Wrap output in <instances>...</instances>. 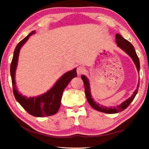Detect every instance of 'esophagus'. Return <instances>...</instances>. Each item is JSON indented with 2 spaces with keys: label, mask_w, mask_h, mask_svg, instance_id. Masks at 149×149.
I'll return each mask as SVG.
<instances>
[{
  "label": "esophagus",
  "mask_w": 149,
  "mask_h": 149,
  "mask_svg": "<svg viewBox=\"0 0 149 149\" xmlns=\"http://www.w3.org/2000/svg\"><path fill=\"white\" fill-rule=\"evenodd\" d=\"M76 71H77V74H78V76L84 73V72L85 71L84 66H83L81 65L78 66L77 70H76Z\"/></svg>",
  "instance_id": "34e87169"
}]
</instances>
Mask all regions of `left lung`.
I'll return each mask as SVG.
<instances>
[{
  "instance_id": "1",
  "label": "left lung",
  "mask_w": 149,
  "mask_h": 149,
  "mask_svg": "<svg viewBox=\"0 0 149 149\" xmlns=\"http://www.w3.org/2000/svg\"><path fill=\"white\" fill-rule=\"evenodd\" d=\"M116 42L117 44H118V46L119 47L122 49H123L125 53H127L128 55L132 58V60L134 61L135 65H136L137 67L138 71L139 72L140 61H139V57L137 55L136 50H135L134 47H133L132 45L129 41H127V40L124 38L120 34H118V33L116 34ZM81 79L83 81L84 85V92L86 94V97L87 98V100L89 104V105L94 109L102 112H104V113H107V114H116L125 109L126 108L129 106L130 104L131 103V102L134 100L135 97H136L138 91V89L139 88V84H140V83L139 82L136 91L134 92V94L131 96V97H129L128 100L125 101L124 102L120 104V105L118 106L113 107H107L99 104H97L96 103V102H94V100L91 97V93H90V86H89L88 79L84 75L81 76Z\"/></svg>"
}]
</instances>
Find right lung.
Returning a JSON list of instances; mask_svg holds the SVG:
<instances>
[{"label": "right lung", "instance_id": "right-lung-1", "mask_svg": "<svg viewBox=\"0 0 149 149\" xmlns=\"http://www.w3.org/2000/svg\"><path fill=\"white\" fill-rule=\"evenodd\" d=\"M34 33L35 31H32L28 36L21 40L17 44L14 53H13L10 65V74L13 86V93L16 100L30 115L35 117L50 116L55 114L59 110L63 92L67 85L69 84L70 81L77 76V73H76V68L67 72L57 81V82L51 89H49L46 93L38 97L27 98L22 96L18 92L15 86V75L20 49L22 45L29 39L30 36Z\"/></svg>", "mask_w": 149, "mask_h": 149}]
</instances>
